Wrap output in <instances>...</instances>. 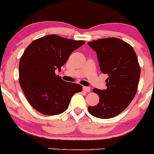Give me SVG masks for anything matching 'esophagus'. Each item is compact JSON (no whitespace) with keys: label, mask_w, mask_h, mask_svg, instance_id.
Masks as SVG:
<instances>
[{"label":"esophagus","mask_w":154,"mask_h":154,"mask_svg":"<svg viewBox=\"0 0 154 154\" xmlns=\"http://www.w3.org/2000/svg\"><path fill=\"white\" fill-rule=\"evenodd\" d=\"M83 91H85V92H87V93H89L90 91H91V88L90 87H83Z\"/></svg>","instance_id":"1"}]
</instances>
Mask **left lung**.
I'll list each match as a JSON object with an SVG mask.
<instances>
[{"mask_svg": "<svg viewBox=\"0 0 154 154\" xmlns=\"http://www.w3.org/2000/svg\"><path fill=\"white\" fill-rule=\"evenodd\" d=\"M88 44L96 52L100 71L109 76L106 89H93L99 103L88 106V111L100 119L114 117L128 106L137 92L140 75L137 55L131 45L119 38L99 39Z\"/></svg>", "mask_w": 154, "mask_h": 154, "instance_id": "1", "label": "left lung"}]
</instances>
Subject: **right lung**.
Returning <instances> with one entry per match:
<instances>
[{
  "label": "right lung",
  "instance_id": "right-lung-1",
  "mask_svg": "<svg viewBox=\"0 0 154 154\" xmlns=\"http://www.w3.org/2000/svg\"><path fill=\"white\" fill-rule=\"evenodd\" d=\"M85 44L56 35L35 40L19 61V84L35 110L45 115H58L68 109L72 97L81 92V85L69 82L56 75L74 51Z\"/></svg>",
  "mask_w": 154,
  "mask_h": 154
}]
</instances>
